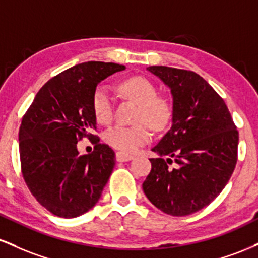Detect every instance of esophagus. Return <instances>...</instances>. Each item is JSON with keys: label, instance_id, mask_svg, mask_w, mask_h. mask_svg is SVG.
Instances as JSON below:
<instances>
[{"label": "esophagus", "instance_id": "1", "mask_svg": "<svg viewBox=\"0 0 258 258\" xmlns=\"http://www.w3.org/2000/svg\"><path fill=\"white\" fill-rule=\"evenodd\" d=\"M135 156L131 155V154H126L123 152H117L116 153V160L119 162H125V161H130V160H132Z\"/></svg>", "mask_w": 258, "mask_h": 258}]
</instances>
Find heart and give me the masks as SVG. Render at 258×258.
I'll return each instance as SVG.
<instances>
[{
	"instance_id": "heart-1",
	"label": "heart",
	"mask_w": 258,
	"mask_h": 258,
	"mask_svg": "<svg viewBox=\"0 0 258 258\" xmlns=\"http://www.w3.org/2000/svg\"><path fill=\"white\" fill-rule=\"evenodd\" d=\"M120 88L127 98L139 105L136 116V122L139 123L133 126H115L106 132L105 139L115 149L133 153L152 138L149 125L154 130H161L170 122L173 108L166 98L158 97L155 86L143 76L126 79L121 82ZM91 103L97 122L109 125L114 114L110 90L106 86H98L93 91Z\"/></svg>"
}]
</instances>
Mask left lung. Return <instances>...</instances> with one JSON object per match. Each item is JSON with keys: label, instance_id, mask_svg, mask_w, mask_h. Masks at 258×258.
Here are the masks:
<instances>
[{"label": "left lung", "instance_id": "1", "mask_svg": "<svg viewBox=\"0 0 258 258\" xmlns=\"http://www.w3.org/2000/svg\"><path fill=\"white\" fill-rule=\"evenodd\" d=\"M171 88L172 127L153 148L143 182L154 206L171 216L199 211L220 195L238 160L239 132L224 100L190 70L149 67Z\"/></svg>", "mask_w": 258, "mask_h": 258}]
</instances>
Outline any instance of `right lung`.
<instances>
[{"instance_id":"add662e5","label":"right lung","mask_w":258,"mask_h":258,"mask_svg":"<svg viewBox=\"0 0 258 258\" xmlns=\"http://www.w3.org/2000/svg\"><path fill=\"white\" fill-rule=\"evenodd\" d=\"M125 65L87 61L64 70L42 86L19 128L22 173L35 199L53 215L74 218L97 204L115 166V153L92 135V94L102 80ZM87 137L94 152L81 156Z\"/></svg>"}]
</instances>
